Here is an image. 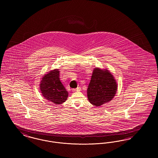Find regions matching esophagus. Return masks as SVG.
Wrapping results in <instances>:
<instances>
[{
	"label": "esophagus",
	"instance_id": "esophagus-1",
	"mask_svg": "<svg viewBox=\"0 0 158 158\" xmlns=\"http://www.w3.org/2000/svg\"><path fill=\"white\" fill-rule=\"evenodd\" d=\"M81 90V88L80 87H77V88L73 89V92H76V91H80Z\"/></svg>",
	"mask_w": 158,
	"mask_h": 158
}]
</instances>
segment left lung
I'll list each match as a JSON object with an SVG mask.
<instances>
[{"instance_id": "8db88e82", "label": "left lung", "mask_w": 158, "mask_h": 158, "mask_svg": "<svg viewBox=\"0 0 158 158\" xmlns=\"http://www.w3.org/2000/svg\"><path fill=\"white\" fill-rule=\"evenodd\" d=\"M117 83L108 70L95 68L87 89V96L92 105L99 106L110 102L115 95Z\"/></svg>"}]
</instances>
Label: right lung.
Listing matches in <instances>:
<instances>
[{"mask_svg":"<svg viewBox=\"0 0 158 158\" xmlns=\"http://www.w3.org/2000/svg\"><path fill=\"white\" fill-rule=\"evenodd\" d=\"M58 69L52 70L43 77L40 88L42 95L49 102L58 105L65 102L68 92L60 82Z\"/></svg>","mask_w":158,"mask_h":158,"instance_id":"1","label":"right lung"}]
</instances>
